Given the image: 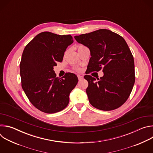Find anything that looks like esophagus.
Segmentation results:
<instances>
[{
  "mask_svg": "<svg viewBox=\"0 0 153 153\" xmlns=\"http://www.w3.org/2000/svg\"><path fill=\"white\" fill-rule=\"evenodd\" d=\"M77 77H78V79H79V80H82V79H83V76H81V75H78V76H77Z\"/></svg>",
  "mask_w": 153,
  "mask_h": 153,
  "instance_id": "1",
  "label": "esophagus"
}]
</instances>
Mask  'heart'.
Instances as JSON below:
<instances>
[{
    "instance_id": "b5f03b06",
    "label": "heart",
    "mask_w": 153,
    "mask_h": 153,
    "mask_svg": "<svg viewBox=\"0 0 153 153\" xmlns=\"http://www.w3.org/2000/svg\"><path fill=\"white\" fill-rule=\"evenodd\" d=\"M83 47H84V46H83V45H80V46H79L78 49H79V48H83Z\"/></svg>"
}]
</instances>
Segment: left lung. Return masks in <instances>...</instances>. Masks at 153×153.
Returning <instances> with one entry per match:
<instances>
[{"mask_svg": "<svg viewBox=\"0 0 153 153\" xmlns=\"http://www.w3.org/2000/svg\"><path fill=\"white\" fill-rule=\"evenodd\" d=\"M74 38L90 51L86 74L103 68V76L98 81L90 75L84 76L88 82L86 92L90 103L103 111L118 108L129 97L135 82L134 58L126 41L106 29Z\"/></svg>", "mask_w": 153, "mask_h": 153, "instance_id": "obj_1", "label": "left lung"}]
</instances>
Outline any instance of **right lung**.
Instances as JSON below:
<instances>
[{"instance_id":"obj_1","label":"right lung","mask_w":153,"mask_h":153,"mask_svg":"<svg viewBox=\"0 0 153 153\" xmlns=\"http://www.w3.org/2000/svg\"><path fill=\"white\" fill-rule=\"evenodd\" d=\"M73 42L71 35L45 31L37 34L24 48L20 63L22 87L30 102L43 113H55L66 108L78 82L73 73H67L62 79L53 70Z\"/></svg>"}]
</instances>
